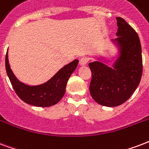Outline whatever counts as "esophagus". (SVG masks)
Segmentation results:
<instances>
[{
  "instance_id": "34e87169",
  "label": "esophagus",
  "mask_w": 149,
  "mask_h": 149,
  "mask_svg": "<svg viewBox=\"0 0 149 149\" xmlns=\"http://www.w3.org/2000/svg\"><path fill=\"white\" fill-rule=\"evenodd\" d=\"M88 63V59L86 57H81L79 60V64L81 66H84Z\"/></svg>"
}]
</instances>
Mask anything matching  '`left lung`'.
Wrapping results in <instances>:
<instances>
[{
	"mask_svg": "<svg viewBox=\"0 0 149 149\" xmlns=\"http://www.w3.org/2000/svg\"><path fill=\"white\" fill-rule=\"evenodd\" d=\"M118 31L115 40L120 55L113 68L100 61L89 63L92 79L89 92L93 100L107 107L121 105L131 97L142 76L141 46L134 29L121 17H117Z\"/></svg>",
	"mask_w": 149,
	"mask_h": 149,
	"instance_id": "8db88e82",
	"label": "left lung"
}]
</instances>
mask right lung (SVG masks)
Wrapping results in <instances>:
<instances>
[{"label": "right lung", "mask_w": 149, "mask_h": 149, "mask_svg": "<svg viewBox=\"0 0 149 149\" xmlns=\"http://www.w3.org/2000/svg\"><path fill=\"white\" fill-rule=\"evenodd\" d=\"M8 52L5 68L13 89L21 100L37 107H50L57 104L65 93L68 79L77 68L79 60H74L61 68L52 79L39 86H27L18 80L10 68Z\"/></svg>", "instance_id": "1"}]
</instances>
